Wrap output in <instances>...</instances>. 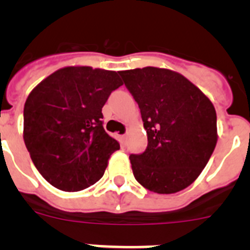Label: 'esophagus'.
<instances>
[{"label":"esophagus","mask_w":250,"mask_h":250,"mask_svg":"<svg viewBox=\"0 0 250 250\" xmlns=\"http://www.w3.org/2000/svg\"><path fill=\"white\" fill-rule=\"evenodd\" d=\"M120 138H121V144H123V145L126 144V134H124V135H121Z\"/></svg>","instance_id":"esophagus-1"}]
</instances>
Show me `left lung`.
<instances>
[{
    "mask_svg": "<svg viewBox=\"0 0 250 250\" xmlns=\"http://www.w3.org/2000/svg\"><path fill=\"white\" fill-rule=\"evenodd\" d=\"M138 103L147 146L131 154L132 173L158 194L191 184L210 159L216 140V112L210 100L178 72L144 67L119 71Z\"/></svg>",
    "mask_w": 250,
    "mask_h": 250,
    "instance_id": "8db88e82",
    "label": "left lung"
}]
</instances>
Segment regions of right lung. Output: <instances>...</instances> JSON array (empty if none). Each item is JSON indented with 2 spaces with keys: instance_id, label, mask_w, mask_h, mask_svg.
<instances>
[{
  "instance_id": "add662e5",
  "label": "right lung",
  "mask_w": 250,
  "mask_h": 250,
  "mask_svg": "<svg viewBox=\"0 0 250 250\" xmlns=\"http://www.w3.org/2000/svg\"><path fill=\"white\" fill-rule=\"evenodd\" d=\"M123 85L118 72L63 67L35 87L23 107V140L40 174L79 191L103 178L120 145L104 129L103 106Z\"/></svg>"
}]
</instances>
